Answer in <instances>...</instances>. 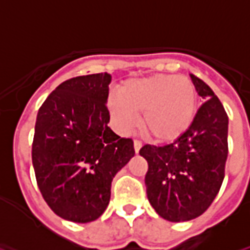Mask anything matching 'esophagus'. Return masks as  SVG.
Segmentation results:
<instances>
[{
	"label": "esophagus",
	"mask_w": 250,
	"mask_h": 250,
	"mask_svg": "<svg viewBox=\"0 0 250 250\" xmlns=\"http://www.w3.org/2000/svg\"><path fill=\"white\" fill-rule=\"evenodd\" d=\"M141 147H142V142H141V141H138V139H135V141H134V149H135V153H139Z\"/></svg>",
	"instance_id": "1"
}]
</instances>
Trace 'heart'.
<instances>
[{"mask_svg": "<svg viewBox=\"0 0 250 250\" xmlns=\"http://www.w3.org/2000/svg\"><path fill=\"white\" fill-rule=\"evenodd\" d=\"M108 109L115 125L128 132L142 115L145 132L160 142L183 135L196 116L198 93L193 83L179 76L137 78L119 88V96H111Z\"/></svg>", "mask_w": 250, "mask_h": 250, "instance_id": "obj_1", "label": "heart"}]
</instances>
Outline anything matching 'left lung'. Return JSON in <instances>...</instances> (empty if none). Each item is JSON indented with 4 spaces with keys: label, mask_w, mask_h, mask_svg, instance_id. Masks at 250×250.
<instances>
[{
    "label": "left lung",
    "mask_w": 250,
    "mask_h": 250,
    "mask_svg": "<svg viewBox=\"0 0 250 250\" xmlns=\"http://www.w3.org/2000/svg\"><path fill=\"white\" fill-rule=\"evenodd\" d=\"M204 100L189 128L165 146L145 145L146 192L155 212L170 222H186L203 214L214 202L228 160V113L212 89L191 74Z\"/></svg>",
    "instance_id": "left-lung-1"
}]
</instances>
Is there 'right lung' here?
<instances>
[{"mask_svg":"<svg viewBox=\"0 0 250 250\" xmlns=\"http://www.w3.org/2000/svg\"><path fill=\"white\" fill-rule=\"evenodd\" d=\"M109 83L108 73L70 78L38 112L35 176L46 203L66 221H96L109 203L115 174L135 154L132 139L108 127Z\"/></svg>","mask_w":250,"mask_h":250,"instance_id":"obj_1","label":"right lung"}]
</instances>
